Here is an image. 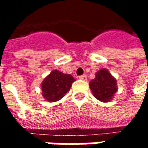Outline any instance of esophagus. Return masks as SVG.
Returning <instances> with one entry per match:
<instances>
[{"label": "esophagus", "mask_w": 148, "mask_h": 148, "mask_svg": "<svg viewBox=\"0 0 148 148\" xmlns=\"http://www.w3.org/2000/svg\"><path fill=\"white\" fill-rule=\"evenodd\" d=\"M78 78L80 79V80H83V81H86L87 80V77L86 74H83V75H81L78 77Z\"/></svg>", "instance_id": "obj_1"}]
</instances>
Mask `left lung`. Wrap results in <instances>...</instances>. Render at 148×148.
Wrapping results in <instances>:
<instances>
[{
    "label": "left lung",
    "instance_id": "left-lung-1",
    "mask_svg": "<svg viewBox=\"0 0 148 148\" xmlns=\"http://www.w3.org/2000/svg\"><path fill=\"white\" fill-rule=\"evenodd\" d=\"M89 85L95 98L103 102L110 101L118 90L116 80L105 68L97 72Z\"/></svg>",
    "mask_w": 148,
    "mask_h": 148
}]
</instances>
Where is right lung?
I'll list each match as a JSON object with an SVG mask.
<instances>
[{"label": "right lung", "instance_id": "obj_1", "mask_svg": "<svg viewBox=\"0 0 148 148\" xmlns=\"http://www.w3.org/2000/svg\"><path fill=\"white\" fill-rule=\"evenodd\" d=\"M74 81L71 74H63L58 70L52 71L41 84L43 98L49 102L58 101L70 90Z\"/></svg>", "mask_w": 148, "mask_h": 148}]
</instances>
